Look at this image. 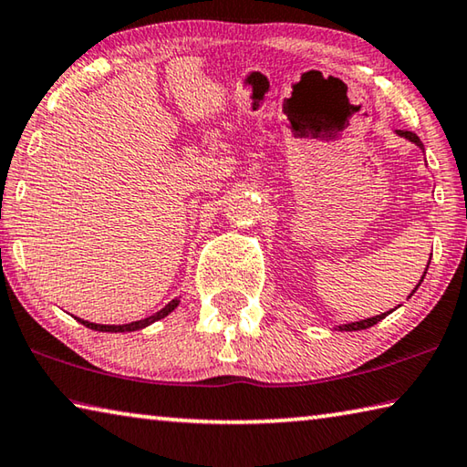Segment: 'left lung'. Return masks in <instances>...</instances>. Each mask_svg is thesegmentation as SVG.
<instances>
[{"mask_svg": "<svg viewBox=\"0 0 467 467\" xmlns=\"http://www.w3.org/2000/svg\"><path fill=\"white\" fill-rule=\"evenodd\" d=\"M395 133H398V136H400V138H406V140H410V141H412V144H416V146H418V148H420V150H424V146H422V141H420V138H418L414 131H406V130H395ZM429 264H431V262H429ZM429 264H426V270H429ZM426 270H424V274H422V278H420V282L424 280V275H426ZM420 282H418V284H416V288L412 290V295H414V292L418 290V286H420ZM412 295H410V296H412ZM391 311H393V309H391ZM391 311H387V313H381V315H375V317H368V319H360V321H350V323H344V326H336V329H337V331H358V329H367V327H373V326H375V323H379V321H381V319H385V317H387V315H389Z\"/></svg>", "mask_w": 467, "mask_h": 467, "instance_id": "1", "label": "left lung"}]
</instances>
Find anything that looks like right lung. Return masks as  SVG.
<instances>
[{
    "mask_svg": "<svg viewBox=\"0 0 467 467\" xmlns=\"http://www.w3.org/2000/svg\"><path fill=\"white\" fill-rule=\"evenodd\" d=\"M181 303L179 298H172L169 305H164L161 311L158 313H154V315H150V317H146V319H140V321H131V323H123V326H102V323H90V321H84V319H78L82 323V326H86L88 329H94V331H110V334H125V331H138V329H144V327H148V326H152V323H156V321H161V319H164L167 317V315H171L172 311L177 309V305Z\"/></svg>",
    "mask_w": 467,
    "mask_h": 467,
    "instance_id": "right-lung-1",
    "label": "right lung"
}]
</instances>
